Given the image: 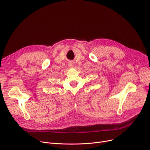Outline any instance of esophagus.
<instances>
[{"mask_svg": "<svg viewBox=\"0 0 150 150\" xmlns=\"http://www.w3.org/2000/svg\"><path fill=\"white\" fill-rule=\"evenodd\" d=\"M68 65H69V67H70V68H72V67H74V64H73L72 62H70L69 63Z\"/></svg>", "mask_w": 150, "mask_h": 150, "instance_id": "1", "label": "esophagus"}]
</instances>
